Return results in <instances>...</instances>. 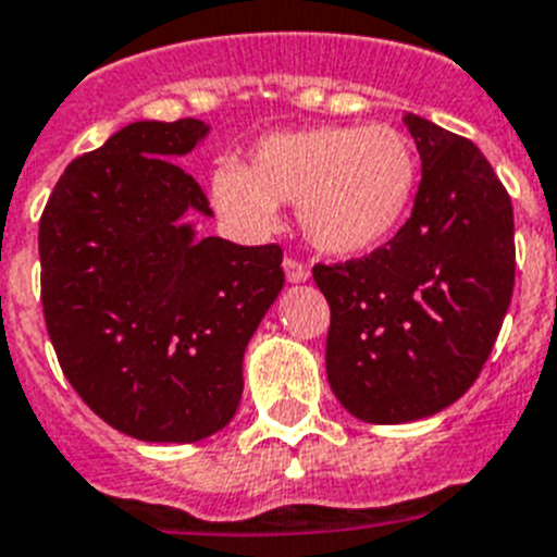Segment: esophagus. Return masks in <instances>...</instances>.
I'll list each match as a JSON object with an SVG mask.
<instances>
[{
  "instance_id": "obj_1",
  "label": "esophagus",
  "mask_w": 557,
  "mask_h": 557,
  "mask_svg": "<svg viewBox=\"0 0 557 557\" xmlns=\"http://www.w3.org/2000/svg\"><path fill=\"white\" fill-rule=\"evenodd\" d=\"M284 275H287V282H293V284L307 282L309 268L304 262H298L295 256H287V259H284Z\"/></svg>"
}]
</instances>
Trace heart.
<instances>
[{
	"instance_id": "heart-1",
	"label": "heart",
	"mask_w": 557,
	"mask_h": 557,
	"mask_svg": "<svg viewBox=\"0 0 557 557\" xmlns=\"http://www.w3.org/2000/svg\"><path fill=\"white\" fill-rule=\"evenodd\" d=\"M416 189V145L393 125L270 133L250 147L248 164H223L211 178V198L228 220L270 231L278 203H298L304 236L334 256L391 239Z\"/></svg>"
}]
</instances>
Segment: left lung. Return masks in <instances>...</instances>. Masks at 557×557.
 I'll use <instances>...</instances> for the list:
<instances>
[{"mask_svg": "<svg viewBox=\"0 0 557 557\" xmlns=\"http://www.w3.org/2000/svg\"><path fill=\"white\" fill-rule=\"evenodd\" d=\"M421 156L412 214L359 259L314 264L332 309L326 376L368 424L449 407L480 376L510 307L513 206L474 141L407 113Z\"/></svg>", "mask_w": 557, "mask_h": 557, "instance_id": "1", "label": "left lung"}]
</instances>
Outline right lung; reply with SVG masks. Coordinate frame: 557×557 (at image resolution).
<instances>
[{
	"label": "right lung",
	"instance_id": "right-lung-1",
	"mask_svg": "<svg viewBox=\"0 0 557 557\" xmlns=\"http://www.w3.org/2000/svg\"><path fill=\"white\" fill-rule=\"evenodd\" d=\"M200 120L133 122L77 156L38 223L44 321L63 376L113 430L195 444L234 418L243 357L284 287L282 248L198 239L175 164Z\"/></svg>",
	"mask_w": 557,
	"mask_h": 557
}]
</instances>
